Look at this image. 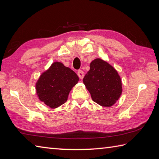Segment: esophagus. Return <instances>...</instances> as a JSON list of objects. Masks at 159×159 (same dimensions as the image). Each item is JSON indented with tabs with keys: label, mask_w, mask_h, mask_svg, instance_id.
Instances as JSON below:
<instances>
[{
	"label": "esophagus",
	"mask_w": 159,
	"mask_h": 159,
	"mask_svg": "<svg viewBox=\"0 0 159 159\" xmlns=\"http://www.w3.org/2000/svg\"><path fill=\"white\" fill-rule=\"evenodd\" d=\"M77 75H78V77L80 79H82L84 76V72L83 70H79L78 71H77Z\"/></svg>",
	"instance_id": "1"
}]
</instances>
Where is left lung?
<instances>
[{
	"mask_svg": "<svg viewBox=\"0 0 159 159\" xmlns=\"http://www.w3.org/2000/svg\"><path fill=\"white\" fill-rule=\"evenodd\" d=\"M83 82L93 102L103 107L114 105L121 95V80L117 71L99 58L90 64Z\"/></svg>",
	"mask_w": 159,
	"mask_h": 159,
	"instance_id": "8db88e82",
	"label": "left lung"
}]
</instances>
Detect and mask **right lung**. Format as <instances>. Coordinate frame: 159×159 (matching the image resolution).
Instances as JSON below:
<instances>
[{
    "instance_id": "add662e5",
    "label": "right lung",
    "mask_w": 159,
    "mask_h": 159,
    "mask_svg": "<svg viewBox=\"0 0 159 159\" xmlns=\"http://www.w3.org/2000/svg\"><path fill=\"white\" fill-rule=\"evenodd\" d=\"M78 81V76L73 70L56 61L39 77L35 89L41 102L56 108L67 101L70 90Z\"/></svg>"
}]
</instances>
